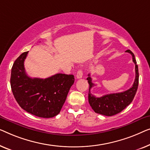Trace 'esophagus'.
Returning <instances> with one entry per match:
<instances>
[{
    "label": "esophagus",
    "mask_w": 150,
    "mask_h": 150,
    "mask_svg": "<svg viewBox=\"0 0 150 150\" xmlns=\"http://www.w3.org/2000/svg\"><path fill=\"white\" fill-rule=\"evenodd\" d=\"M82 76H83V71H82L81 69H79V70L77 71L76 77H77V79H81V78L82 77Z\"/></svg>",
    "instance_id": "obj_1"
}]
</instances>
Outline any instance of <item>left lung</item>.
<instances>
[{
	"label": "left lung",
	"mask_w": 150,
	"mask_h": 150,
	"mask_svg": "<svg viewBox=\"0 0 150 150\" xmlns=\"http://www.w3.org/2000/svg\"><path fill=\"white\" fill-rule=\"evenodd\" d=\"M126 52L132 55V61L135 64V79L133 85L130 89L119 93L109 94L101 97H95L90 92L91 88L95 85L92 82V78L90 77V74H88L87 80L90 86L88 101L95 113L106 116H112L124 110L128 105L130 104L135 96L139 85L138 65L137 64L134 54L130 50H126Z\"/></svg>",
	"instance_id": "obj_1"
}]
</instances>
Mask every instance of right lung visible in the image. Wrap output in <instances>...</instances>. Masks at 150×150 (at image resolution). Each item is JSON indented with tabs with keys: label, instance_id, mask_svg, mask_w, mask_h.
Returning a JSON list of instances; mask_svg holds the SVG:
<instances>
[{
	"label": "right lung",
	"instance_id": "add662e5",
	"mask_svg": "<svg viewBox=\"0 0 150 150\" xmlns=\"http://www.w3.org/2000/svg\"><path fill=\"white\" fill-rule=\"evenodd\" d=\"M28 53H22L13 64L12 92L19 105L27 112L40 117H53L60 113L74 83V75L58 73L45 79L28 77L24 69Z\"/></svg>",
	"mask_w": 150,
	"mask_h": 150
}]
</instances>
